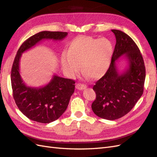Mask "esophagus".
<instances>
[{
  "instance_id": "1",
  "label": "esophagus",
  "mask_w": 157,
  "mask_h": 157,
  "mask_svg": "<svg viewBox=\"0 0 157 157\" xmlns=\"http://www.w3.org/2000/svg\"><path fill=\"white\" fill-rule=\"evenodd\" d=\"M76 88H77V90H84L85 88H86V85H85L84 84H76Z\"/></svg>"
}]
</instances>
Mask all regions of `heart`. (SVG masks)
<instances>
[{"mask_svg": "<svg viewBox=\"0 0 157 157\" xmlns=\"http://www.w3.org/2000/svg\"><path fill=\"white\" fill-rule=\"evenodd\" d=\"M113 45L106 38L78 36L70 42L67 51L61 56V64L65 74L74 77L80 69L86 77L99 78L105 75L111 65Z\"/></svg>", "mask_w": 157, "mask_h": 157, "instance_id": "b5f03b06", "label": "heart"}]
</instances>
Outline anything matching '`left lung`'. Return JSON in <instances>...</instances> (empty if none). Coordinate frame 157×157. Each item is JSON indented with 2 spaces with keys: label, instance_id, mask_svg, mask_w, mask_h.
Returning <instances> with one entry per match:
<instances>
[{
  "label": "left lung",
  "instance_id": "left-lung-1",
  "mask_svg": "<svg viewBox=\"0 0 157 157\" xmlns=\"http://www.w3.org/2000/svg\"><path fill=\"white\" fill-rule=\"evenodd\" d=\"M116 38L111 65L107 72L96 82L93 90L96 98L92 104L96 115L113 121L129 113L144 92L145 67L143 57L130 36L112 29ZM122 56L128 61V67L119 73L116 62Z\"/></svg>",
  "mask_w": 157,
  "mask_h": 157
}]
</instances>
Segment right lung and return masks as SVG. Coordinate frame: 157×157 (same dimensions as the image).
Here are the masks:
<instances>
[{"label":"right lung","instance_id":"right-lung-1","mask_svg":"<svg viewBox=\"0 0 157 157\" xmlns=\"http://www.w3.org/2000/svg\"><path fill=\"white\" fill-rule=\"evenodd\" d=\"M67 32L42 31L26 40L19 48L11 71L13 97L20 111L28 118L40 123H50L59 118L65 111L75 91V82L54 75L42 87L27 86L20 75V61L23 52L35 46L42 40L59 41Z\"/></svg>","mask_w":157,"mask_h":157}]
</instances>
